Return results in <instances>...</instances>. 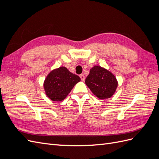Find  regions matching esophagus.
I'll return each instance as SVG.
<instances>
[{"instance_id":"34e87169","label":"esophagus","mask_w":159,"mask_h":159,"mask_svg":"<svg viewBox=\"0 0 159 159\" xmlns=\"http://www.w3.org/2000/svg\"><path fill=\"white\" fill-rule=\"evenodd\" d=\"M80 78H81V80L82 81H84V80H85V76H84V74H81L80 75Z\"/></svg>"}]
</instances>
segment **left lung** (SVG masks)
Masks as SVG:
<instances>
[{"instance_id":"left-lung-1","label":"left lung","mask_w":159,"mask_h":159,"mask_svg":"<svg viewBox=\"0 0 159 159\" xmlns=\"http://www.w3.org/2000/svg\"><path fill=\"white\" fill-rule=\"evenodd\" d=\"M85 82L92 93L100 99L111 97L118 85L112 73L98 66H95L90 70Z\"/></svg>"}]
</instances>
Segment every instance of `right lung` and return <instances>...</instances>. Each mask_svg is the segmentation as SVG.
I'll return each mask as SVG.
<instances>
[{
    "label": "right lung",
    "instance_id": "obj_1",
    "mask_svg": "<svg viewBox=\"0 0 159 159\" xmlns=\"http://www.w3.org/2000/svg\"><path fill=\"white\" fill-rule=\"evenodd\" d=\"M78 75L71 73L65 67L52 70L44 83L46 95L54 102L64 100L74 85L80 81Z\"/></svg>",
    "mask_w": 159,
    "mask_h": 159
}]
</instances>
